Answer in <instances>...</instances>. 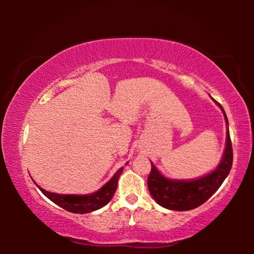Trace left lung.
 <instances>
[{
	"mask_svg": "<svg viewBox=\"0 0 254 254\" xmlns=\"http://www.w3.org/2000/svg\"><path fill=\"white\" fill-rule=\"evenodd\" d=\"M225 122L229 126L226 114L221 104ZM233 163V149H232L229 127L226 131V142L220 165L212 173L204 177L190 180L169 179L160 174L151 162V173L148 177L149 191L153 199L162 207L173 210H189L204 204L215 191L220 188L227 175L230 174Z\"/></svg>",
	"mask_w": 254,
	"mask_h": 254,
	"instance_id": "8db88e82",
	"label": "left lung"
}]
</instances>
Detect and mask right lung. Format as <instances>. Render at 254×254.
Instances as JSON below:
<instances>
[{
  "instance_id": "right-lung-1",
  "label": "right lung",
  "mask_w": 254,
  "mask_h": 254,
  "mask_svg": "<svg viewBox=\"0 0 254 254\" xmlns=\"http://www.w3.org/2000/svg\"><path fill=\"white\" fill-rule=\"evenodd\" d=\"M124 167L120 168L117 173L114 174L109 182H107L104 186L101 189H98L97 191L93 192V194L88 195H62V194H56V192L47 191L45 189H42L40 186L38 188L40 189L46 197L54 201L55 204H57L60 207L68 210V212L76 213V214H86L91 213L94 210L102 208L103 206L109 204V201L113 198L115 194V190L118 188V182L120 176H121Z\"/></svg>"
}]
</instances>
